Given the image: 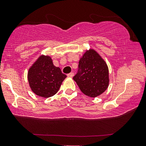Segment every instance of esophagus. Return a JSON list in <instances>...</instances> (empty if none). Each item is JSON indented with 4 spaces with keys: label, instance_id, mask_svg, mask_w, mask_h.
<instances>
[{
    "label": "esophagus",
    "instance_id": "34e87169",
    "mask_svg": "<svg viewBox=\"0 0 146 146\" xmlns=\"http://www.w3.org/2000/svg\"><path fill=\"white\" fill-rule=\"evenodd\" d=\"M73 76H74V73L73 72H71L70 73L67 74V77H73Z\"/></svg>",
    "mask_w": 146,
    "mask_h": 146
}]
</instances>
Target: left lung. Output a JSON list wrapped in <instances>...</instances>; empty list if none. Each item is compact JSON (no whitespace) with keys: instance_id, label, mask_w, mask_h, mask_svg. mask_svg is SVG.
<instances>
[{"instance_id":"left-lung-1","label":"left lung","mask_w":146,"mask_h":146,"mask_svg":"<svg viewBox=\"0 0 146 146\" xmlns=\"http://www.w3.org/2000/svg\"><path fill=\"white\" fill-rule=\"evenodd\" d=\"M73 79L83 94L96 97L105 92L109 85L107 64L94 50H87L80 58L77 73Z\"/></svg>"}]
</instances>
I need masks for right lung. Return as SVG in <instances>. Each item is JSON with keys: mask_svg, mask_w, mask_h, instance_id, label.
<instances>
[{"mask_svg": "<svg viewBox=\"0 0 146 146\" xmlns=\"http://www.w3.org/2000/svg\"><path fill=\"white\" fill-rule=\"evenodd\" d=\"M67 77L60 68L54 66L49 56H41L28 72V81L35 94L49 98L59 90L63 80Z\"/></svg>", "mask_w": 146, "mask_h": 146, "instance_id": "right-lung-1", "label": "right lung"}]
</instances>
